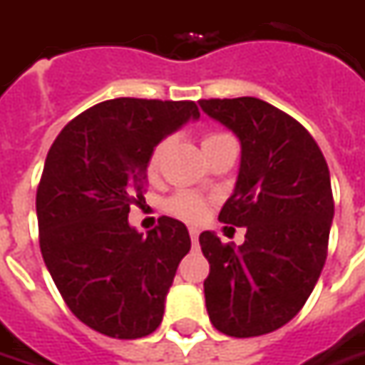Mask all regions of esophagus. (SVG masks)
Returning <instances> with one entry per match:
<instances>
[{
  "mask_svg": "<svg viewBox=\"0 0 365 365\" xmlns=\"http://www.w3.org/2000/svg\"><path fill=\"white\" fill-rule=\"evenodd\" d=\"M190 235H192L193 244H197V237H200V230H197V227H190Z\"/></svg>",
  "mask_w": 365,
  "mask_h": 365,
  "instance_id": "1",
  "label": "esophagus"
}]
</instances>
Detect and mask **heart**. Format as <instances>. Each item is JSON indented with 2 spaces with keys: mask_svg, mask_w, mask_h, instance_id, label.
<instances>
[{
  "mask_svg": "<svg viewBox=\"0 0 365 365\" xmlns=\"http://www.w3.org/2000/svg\"><path fill=\"white\" fill-rule=\"evenodd\" d=\"M225 138H230V135H225V133H210V135H205V138H203V150L210 148V145H214L217 141L225 140ZM165 150H168V140H162L160 143H155V148L151 150L150 160H148V172H150L151 175L160 170V163H162V158L163 153H165ZM165 210H168L170 214L182 217V220L197 222V220H202L203 214H205V202H203L200 195H195V193L182 192L178 193V195H173L172 200L165 203Z\"/></svg>",
  "mask_w": 365,
  "mask_h": 365,
  "instance_id": "b5f03b06",
  "label": "heart"
}]
</instances>
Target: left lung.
<instances>
[{"label": "left lung", "instance_id": "left-lung-1", "mask_svg": "<svg viewBox=\"0 0 365 365\" xmlns=\"http://www.w3.org/2000/svg\"><path fill=\"white\" fill-rule=\"evenodd\" d=\"M200 108L240 140V172L220 220L245 227L242 245L200 235L210 262L205 307L225 336H264L304 307L326 264L334 220L328 163L304 125L267 101L200 99Z\"/></svg>", "mask_w": 365, "mask_h": 365}]
</instances>
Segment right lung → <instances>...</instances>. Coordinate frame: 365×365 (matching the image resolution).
<instances>
[{"label": "right lung", "mask_w": 365, "mask_h": 365, "mask_svg": "<svg viewBox=\"0 0 365 365\" xmlns=\"http://www.w3.org/2000/svg\"><path fill=\"white\" fill-rule=\"evenodd\" d=\"M197 118L193 101L108 99L47 151L36 197L41 255L73 316L103 336L138 339L162 324L192 240L180 220L163 215L143 235L128 214L143 200L155 143Z\"/></svg>", "instance_id": "add662e5"}]
</instances>
